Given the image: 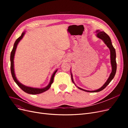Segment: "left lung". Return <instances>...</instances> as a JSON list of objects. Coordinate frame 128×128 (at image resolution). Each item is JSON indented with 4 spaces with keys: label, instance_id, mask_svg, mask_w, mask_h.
Listing matches in <instances>:
<instances>
[{
    "label": "left lung",
    "instance_id": "left-lung-1",
    "mask_svg": "<svg viewBox=\"0 0 128 128\" xmlns=\"http://www.w3.org/2000/svg\"><path fill=\"white\" fill-rule=\"evenodd\" d=\"M96 36L98 38L102 39L103 41V42H104V44L110 49V63H111V65H112V72L110 73V77H108V79L107 80L106 82L103 85V86L100 87V89L96 90H93V91L86 90L83 89L81 88H79V87H78V86H76L74 82L73 78H72V73L70 71L71 78H72V82L80 90H82V91L88 92H100V91L103 90V89H104L107 86L110 82L113 79L114 77H115V75L116 72V70H117V63H116V51L112 44L110 37L104 32L100 31V30H97L96 32Z\"/></svg>",
    "mask_w": 128,
    "mask_h": 128
}]
</instances>
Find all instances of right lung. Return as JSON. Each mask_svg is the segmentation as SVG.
<instances>
[{
	"mask_svg": "<svg viewBox=\"0 0 128 128\" xmlns=\"http://www.w3.org/2000/svg\"><path fill=\"white\" fill-rule=\"evenodd\" d=\"M25 34V31L23 32L22 33L21 36H20V37H18L16 40V41L15 42L14 44V46H13V48L12 49V50L11 52V55H10V62H11V75L12 76V78L13 79V80H14V82H16V83L17 84V85L21 88L23 91H24L25 92L28 93V94H40L42 93V92H44L48 90L51 86L53 82V80H54V77L55 76L56 73V72L58 70H56L53 73V74L51 76V79L49 84H48V86H46L44 88H33V87H30V86H25L24 84H21V82H20L17 79L16 76V74H15V72H14V55H15V53H16V49L17 46L18 44V42H20L23 36H24Z\"/></svg>",
	"mask_w": 128,
	"mask_h": 128,
	"instance_id": "obj_1",
	"label": "right lung"
}]
</instances>
